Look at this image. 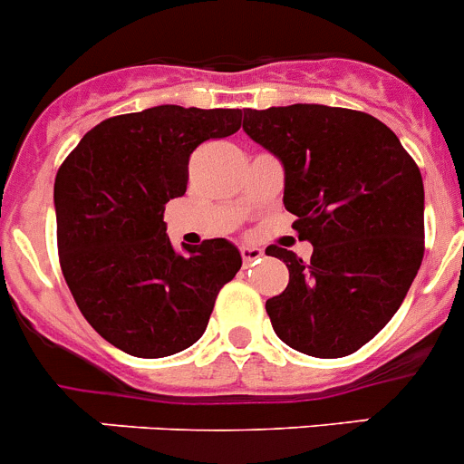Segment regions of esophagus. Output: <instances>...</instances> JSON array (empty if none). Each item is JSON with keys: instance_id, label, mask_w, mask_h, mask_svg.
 Segmentation results:
<instances>
[{"instance_id": "obj_1", "label": "esophagus", "mask_w": 464, "mask_h": 464, "mask_svg": "<svg viewBox=\"0 0 464 464\" xmlns=\"http://www.w3.org/2000/svg\"><path fill=\"white\" fill-rule=\"evenodd\" d=\"M240 254H242V260H245V265H251L256 263V260H260L263 251H260L258 246H242Z\"/></svg>"}]
</instances>
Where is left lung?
I'll use <instances>...</instances> for the list:
<instances>
[{"label":"left lung","mask_w":464,"mask_h":464,"mask_svg":"<svg viewBox=\"0 0 464 464\" xmlns=\"http://www.w3.org/2000/svg\"><path fill=\"white\" fill-rule=\"evenodd\" d=\"M242 129L283 163V204L313 245L310 263L265 251L290 272L265 304L274 331L308 356H349L392 319L424 258L420 168L392 129L352 108H246Z\"/></svg>","instance_id":"obj_1"}]
</instances>
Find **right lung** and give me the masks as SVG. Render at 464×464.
Masks as SVG:
<instances>
[{
	"label": "right lung",
	"mask_w": 464,
	"mask_h": 464,
	"mask_svg": "<svg viewBox=\"0 0 464 464\" xmlns=\"http://www.w3.org/2000/svg\"><path fill=\"white\" fill-rule=\"evenodd\" d=\"M240 108H147L90 129L53 183L63 276L90 326L138 358L204 335L219 290L242 267L224 237L177 251L165 204L186 195L188 160L240 129Z\"/></svg>",
	"instance_id": "right-lung-1"
}]
</instances>
